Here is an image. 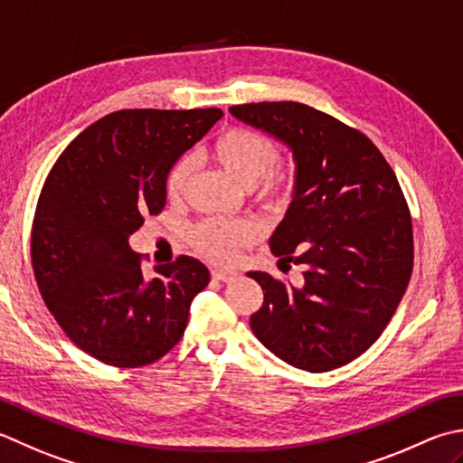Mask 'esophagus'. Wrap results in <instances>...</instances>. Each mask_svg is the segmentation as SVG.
<instances>
[{"label":"esophagus","mask_w":463,"mask_h":463,"mask_svg":"<svg viewBox=\"0 0 463 463\" xmlns=\"http://www.w3.org/2000/svg\"><path fill=\"white\" fill-rule=\"evenodd\" d=\"M239 277L237 270H231V269H213V279L214 280H222V283H231Z\"/></svg>","instance_id":"34e87169"}]
</instances>
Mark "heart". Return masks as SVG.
Instances as JSON below:
<instances>
[{
	"label": "heart",
	"mask_w": 463,
	"mask_h": 463,
	"mask_svg": "<svg viewBox=\"0 0 463 463\" xmlns=\"http://www.w3.org/2000/svg\"><path fill=\"white\" fill-rule=\"evenodd\" d=\"M211 156L226 175L242 186H250V198L267 211H280L293 194L297 168L291 160L275 156V144L259 130L231 126L211 144ZM194 172V160L178 158L170 166L165 193L168 201L176 203ZM257 239V229L250 221H203L193 229V244L203 257L226 262L241 247Z\"/></svg>",
	"instance_id": "1"
}]
</instances>
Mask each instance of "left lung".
Segmentation results:
<instances>
[{"instance_id": "obj_1", "label": "left lung", "mask_w": 463, "mask_h": 463, "mask_svg": "<svg viewBox=\"0 0 463 463\" xmlns=\"http://www.w3.org/2000/svg\"><path fill=\"white\" fill-rule=\"evenodd\" d=\"M231 114L285 142L297 166L293 201L269 242L280 269L303 267L305 283L249 273L265 293L250 329L288 365L337 369L373 345L410 285L413 231L402 186L364 132L311 106L241 104Z\"/></svg>"}]
</instances>
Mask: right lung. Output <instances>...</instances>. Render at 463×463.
Returning <instances> with one entry per match:
<instances>
[{
  "label": "right lung",
  "mask_w": 463,
  "mask_h": 463,
  "mask_svg": "<svg viewBox=\"0 0 463 463\" xmlns=\"http://www.w3.org/2000/svg\"><path fill=\"white\" fill-rule=\"evenodd\" d=\"M221 118L219 108L112 112L78 134L45 178L32 224L35 283L71 343L106 365L165 357L211 280L186 255L146 279L128 239L162 213L170 166Z\"/></svg>",
  "instance_id": "obj_1"
}]
</instances>
